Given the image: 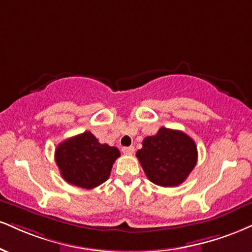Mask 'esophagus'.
<instances>
[{
    "label": "esophagus",
    "instance_id": "34e87169",
    "mask_svg": "<svg viewBox=\"0 0 252 252\" xmlns=\"http://www.w3.org/2000/svg\"><path fill=\"white\" fill-rule=\"evenodd\" d=\"M122 151H123V154H126V155H132L135 151V148L134 147H124V148H122Z\"/></svg>",
    "mask_w": 252,
    "mask_h": 252
}]
</instances>
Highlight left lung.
Instances as JSON below:
<instances>
[{"label": "left lung", "mask_w": 252, "mask_h": 252, "mask_svg": "<svg viewBox=\"0 0 252 252\" xmlns=\"http://www.w3.org/2000/svg\"><path fill=\"white\" fill-rule=\"evenodd\" d=\"M136 157L148 180L159 187H177L195 168L197 148L183 131L162 126L156 135L143 139Z\"/></svg>", "instance_id": "8db88e82"}]
</instances>
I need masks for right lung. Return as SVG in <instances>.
Wrapping results in <instances>:
<instances>
[{
	"instance_id": "1",
	"label": "right lung",
	"mask_w": 252,
	"mask_h": 252,
	"mask_svg": "<svg viewBox=\"0 0 252 252\" xmlns=\"http://www.w3.org/2000/svg\"><path fill=\"white\" fill-rule=\"evenodd\" d=\"M120 156L117 148L101 144L90 131L65 139L55 150L56 164L63 180L83 189L104 183Z\"/></svg>"
}]
</instances>
